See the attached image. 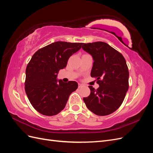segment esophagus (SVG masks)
Here are the masks:
<instances>
[{"label":"esophagus","instance_id":"1","mask_svg":"<svg viewBox=\"0 0 153 153\" xmlns=\"http://www.w3.org/2000/svg\"><path fill=\"white\" fill-rule=\"evenodd\" d=\"M83 87V84H78V88H81Z\"/></svg>","mask_w":153,"mask_h":153}]
</instances>
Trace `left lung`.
<instances>
[{
	"label": "left lung",
	"mask_w": 153,
	"mask_h": 153,
	"mask_svg": "<svg viewBox=\"0 0 153 153\" xmlns=\"http://www.w3.org/2000/svg\"><path fill=\"white\" fill-rule=\"evenodd\" d=\"M82 48L93 59L91 77L96 78L100 87L89 85L90 95L84 98L87 108L104 116L117 110L123 103L129 88V71L123 55L101 41L83 43Z\"/></svg>",
	"instance_id": "left-lung-1"
}]
</instances>
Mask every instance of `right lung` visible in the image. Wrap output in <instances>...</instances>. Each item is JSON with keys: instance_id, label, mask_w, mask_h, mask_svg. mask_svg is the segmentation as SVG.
<instances>
[{"instance_id": "right-lung-1", "label": "right lung", "mask_w": 153, "mask_h": 153, "mask_svg": "<svg viewBox=\"0 0 153 153\" xmlns=\"http://www.w3.org/2000/svg\"><path fill=\"white\" fill-rule=\"evenodd\" d=\"M82 45L57 41L38 50L32 57L25 71V90L30 103L40 114L52 116L61 112L69 95L78 88L75 81L65 83L57 77Z\"/></svg>"}]
</instances>
